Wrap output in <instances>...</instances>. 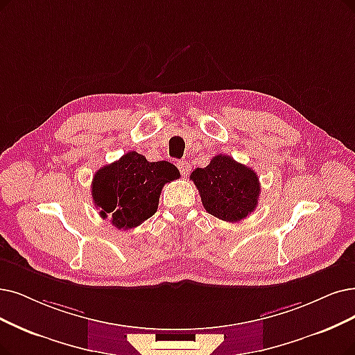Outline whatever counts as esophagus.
I'll return each instance as SVG.
<instances>
[{
  "label": "esophagus",
  "instance_id": "obj_1",
  "mask_svg": "<svg viewBox=\"0 0 355 355\" xmlns=\"http://www.w3.org/2000/svg\"><path fill=\"white\" fill-rule=\"evenodd\" d=\"M178 168L180 170V173L183 176H187L189 173V164H188V162H178Z\"/></svg>",
  "mask_w": 355,
  "mask_h": 355
}]
</instances>
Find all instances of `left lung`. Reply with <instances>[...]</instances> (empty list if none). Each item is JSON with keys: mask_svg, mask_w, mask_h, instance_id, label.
Instances as JSON below:
<instances>
[{"mask_svg": "<svg viewBox=\"0 0 355 355\" xmlns=\"http://www.w3.org/2000/svg\"><path fill=\"white\" fill-rule=\"evenodd\" d=\"M204 208L223 221L246 218L258 205L261 185L254 170L237 163L230 155L218 154L204 168L191 173Z\"/></svg>", "mask_w": 355, "mask_h": 355, "instance_id": "1", "label": "left lung"}]
</instances>
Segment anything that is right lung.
<instances>
[{
    "label": "right lung",
    "mask_w": 355,
    "mask_h": 355,
    "mask_svg": "<svg viewBox=\"0 0 355 355\" xmlns=\"http://www.w3.org/2000/svg\"><path fill=\"white\" fill-rule=\"evenodd\" d=\"M180 176L175 164L148 162L130 151L98 168L92 182L94 205L119 230H128L155 214L163 187Z\"/></svg>",
    "instance_id": "obj_1"
}]
</instances>
